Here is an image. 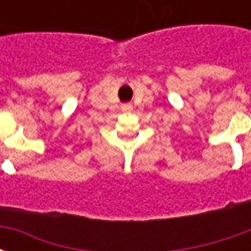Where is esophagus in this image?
<instances>
[{"instance_id":"esophagus-1","label":"esophagus","mask_w":251,"mask_h":251,"mask_svg":"<svg viewBox=\"0 0 251 251\" xmlns=\"http://www.w3.org/2000/svg\"><path fill=\"white\" fill-rule=\"evenodd\" d=\"M122 110H124V111H131V110H133V106H131L130 103H125L122 106Z\"/></svg>"}]
</instances>
